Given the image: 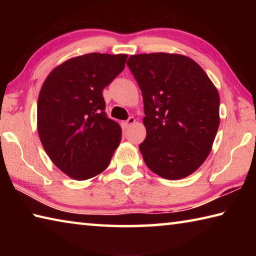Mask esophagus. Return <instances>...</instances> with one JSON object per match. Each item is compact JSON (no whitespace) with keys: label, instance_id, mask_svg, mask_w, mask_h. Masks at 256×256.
I'll return each mask as SVG.
<instances>
[{"label":"esophagus","instance_id":"esophagus-1","mask_svg":"<svg viewBox=\"0 0 256 256\" xmlns=\"http://www.w3.org/2000/svg\"><path fill=\"white\" fill-rule=\"evenodd\" d=\"M134 122H136V118H134L133 116H130V118L126 120H125L123 124H124L125 128H130L132 124H134Z\"/></svg>","mask_w":256,"mask_h":256}]
</instances>
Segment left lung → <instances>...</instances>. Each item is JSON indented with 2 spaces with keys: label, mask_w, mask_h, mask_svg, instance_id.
I'll return each mask as SVG.
<instances>
[{
  "label": "left lung",
  "mask_w": 256,
  "mask_h": 256,
  "mask_svg": "<svg viewBox=\"0 0 256 256\" xmlns=\"http://www.w3.org/2000/svg\"><path fill=\"white\" fill-rule=\"evenodd\" d=\"M128 66L144 97L149 170L167 180L192 174L210 154L219 128L220 98L198 63L167 53L132 55Z\"/></svg>",
  "instance_id": "obj_1"
}]
</instances>
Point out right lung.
Segmentation results:
<instances>
[{"label": "right lung", "instance_id": "add662e5", "mask_svg": "<svg viewBox=\"0 0 256 256\" xmlns=\"http://www.w3.org/2000/svg\"><path fill=\"white\" fill-rule=\"evenodd\" d=\"M128 55L90 53L55 68L38 97L42 144L52 162L76 180L100 174L122 138L108 118L102 90L124 70Z\"/></svg>", "mask_w": 256, "mask_h": 256}]
</instances>
